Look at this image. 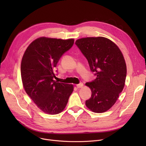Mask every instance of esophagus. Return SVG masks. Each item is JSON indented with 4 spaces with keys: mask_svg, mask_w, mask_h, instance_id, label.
<instances>
[{
    "mask_svg": "<svg viewBox=\"0 0 146 146\" xmlns=\"http://www.w3.org/2000/svg\"><path fill=\"white\" fill-rule=\"evenodd\" d=\"M76 86H77L78 88H81L83 86V83H80L79 84H78V85H76Z\"/></svg>",
    "mask_w": 146,
    "mask_h": 146,
    "instance_id": "obj_1",
    "label": "esophagus"
}]
</instances>
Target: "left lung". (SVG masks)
<instances>
[{"label": "left lung", "mask_w": 146, "mask_h": 146, "mask_svg": "<svg viewBox=\"0 0 146 146\" xmlns=\"http://www.w3.org/2000/svg\"><path fill=\"white\" fill-rule=\"evenodd\" d=\"M75 44L96 76L85 84L92 92L86 106L94 112H105L115 104L125 85L127 66L123 54L115 44L103 36L82 38Z\"/></svg>", "instance_id": "1"}]
</instances>
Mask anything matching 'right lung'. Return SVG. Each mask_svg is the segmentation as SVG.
Wrapping results in <instances>:
<instances>
[{
    "instance_id": "add662e5",
    "label": "right lung",
    "mask_w": 146,
    "mask_h": 146,
    "mask_svg": "<svg viewBox=\"0 0 146 146\" xmlns=\"http://www.w3.org/2000/svg\"><path fill=\"white\" fill-rule=\"evenodd\" d=\"M74 41L73 38L40 37L28 45L23 55L21 65L23 86L38 108L45 113L62 112L73 91V85L54 80V68Z\"/></svg>"
}]
</instances>
